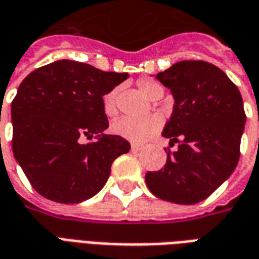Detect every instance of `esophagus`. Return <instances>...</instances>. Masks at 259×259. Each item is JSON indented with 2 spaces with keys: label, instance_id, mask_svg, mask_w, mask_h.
I'll use <instances>...</instances> for the list:
<instances>
[{
  "label": "esophagus",
  "instance_id": "obj_1",
  "mask_svg": "<svg viewBox=\"0 0 259 259\" xmlns=\"http://www.w3.org/2000/svg\"><path fill=\"white\" fill-rule=\"evenodd\" d=\"M130 150H132V152H139L141 150V147L137 146V144H132V146H130Z\"/></svg>",
  "mask_w": 259,
  "mask_h": 259
}]
</instances>
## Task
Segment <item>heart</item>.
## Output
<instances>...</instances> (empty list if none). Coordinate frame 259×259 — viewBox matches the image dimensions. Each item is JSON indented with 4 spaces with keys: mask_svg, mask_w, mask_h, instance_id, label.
Returning a JSON list of instances; mask_svg holds the SVG:
<instances>
[{
    "mask_svg": "<svg viewBox=\"0 0 259 259\" xmlns=\"http://www.w3.org/2000/svg\"><path fill=\"white\" fill-rule=\"evenodd\" d=\"M137 87L151 101H158L163 96V87L159 81L154 79H140L137 81ZM116 94H118V89H112L102 97V109L109 118L115 116L118 112ZM161 126H162L161 118L157 115H151L141 119L120 118L113 122L111 129L115 135L123 137L126 140L133 143H144L155 135L161 129Z\"/></svg>",
    "mask_w": 259,
    "mask_h": 259,
    "instance_id": "heart-1",
    "label": "heart"
}]
</instances>
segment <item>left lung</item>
<instances>
[{
  "mask_svg": "<svg viewBox=\"0 0 259 259\" xmlns=\"http://www.w3.org/2000/svg\"><path fill=\"white\" fill-rule=\"evenodd\" d=\"M155 77L175 100L162 136L179 146L168 152L165 168L147 172L146 183L161 200L197 204L237 166L245 123L243 98L226 73L205 61L176 62Z\"/></svg>",
  "mask_w": 259,
  "mask_h": 259,
  "instance_id": "left-lung-1",
  "label": "left lung"
}]
</instances>
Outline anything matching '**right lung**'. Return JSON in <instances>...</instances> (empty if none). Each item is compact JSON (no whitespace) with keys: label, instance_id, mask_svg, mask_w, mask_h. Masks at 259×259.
<instances>
[{"label":"right lung","instance_id":"obj_1","mask_svg":"<svg viewBox=\"0 0 259 259\" xmlns=\"http://www.w3.org/2000/svg\"><path fill=\"white\" fill-rule=\"evenodd\" d=\"M129 77L61 59L33 70L12 101V150L33 189L48 200L76 204L107 183L129 141L105 135L102 97ZM83 138L93 140L83 145Z\"/></svg>","mask_w":259,"mask_h":259}]
</instances>
